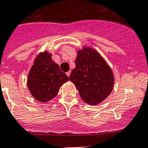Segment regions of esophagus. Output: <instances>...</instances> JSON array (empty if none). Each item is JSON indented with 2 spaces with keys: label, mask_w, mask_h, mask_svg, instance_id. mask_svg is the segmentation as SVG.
I'll list each match as a JSON object with an SVG mask.
<instances>
[{
  "label": "esophagus",
  "mask_w": 148,
  "mask_h": 148,
  "mask_svg": "<svg viewBox=\"0 0 148 148\" xmlns=\"http://www.w3.org/2000/svg\"><path fill=\"white\" fill-rule=\"evenodd\" d=\"M66 74H67V75H68V77H70V74H71V71H70L67 72V73H66Z\"/></svg>",
  "instance_id": "34e87169"
}]
</instances>
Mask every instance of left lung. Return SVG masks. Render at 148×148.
<instances>
[{
    "mask_svg": "<svg viewBox=\"0 0 148 148\" xmlns=\"http://www.w3.org/2000/svg\"><path fill=\"white\" fill-rule=\"evenodd\" d=\"M75 65L70 80L76 86L81 99L93 106L101 103L113 87V74L109 65L97 51L89 48L78 51Z\"/></svg>",
    "mask_w": 148,
    "mask_h": 148,
    "instance_id": "8db88e82",
    "label": "left lung"
}]
</instances>
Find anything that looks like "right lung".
<instances>
[{
  "label": "right lung",
  "mask_w": 148,
  "mask_h": 148,
  "mask_svg": "<svg viewBox=\"0 0 148 148\" xmlns=\"http://www.w3.org/2000/svg\"><path fill=\"white\" fill-rule=\"evenodd\" d=\"M69 80L51 60V54L44 52L37 56L28 76L29 90L38 101L45 103L57 96L59 87Z\"/></svg>",
  "instance_id": "obj_1"
}]
</instances>
